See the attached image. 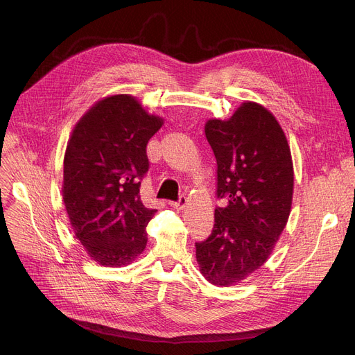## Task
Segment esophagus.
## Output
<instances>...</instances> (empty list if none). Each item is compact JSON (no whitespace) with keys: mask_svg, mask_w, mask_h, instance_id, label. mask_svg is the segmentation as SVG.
<instances>
[{"mask_svg":"<svg viewBox=\"0 0 355 355\" xmlns=\"http://www.w3.org/2000/svg\"><path fill=\"white\" fill-rule=\"evenodd\" d=\"M187 204H188V198L185 195H181L178 198V200H175V202H170V205L175 209H182V208H185Z\"/></svg>","mask_w":355,"mask_h":355,"instance_id":"obj_1","label":"esophagus"}]
</instances>
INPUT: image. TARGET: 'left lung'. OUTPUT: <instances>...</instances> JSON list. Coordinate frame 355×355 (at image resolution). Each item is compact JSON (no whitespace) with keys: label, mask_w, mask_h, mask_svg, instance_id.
<instances>
[{"label":"left lung","mask_w":355,"mask_h":355,"mask_svg":"<svg viewBox=\"0 0 355 355\" xmlns=\"http://www.w3.org/2000/svg\"><path fill=\"white\" fill-rule=\"evenodd\" d=\"M205 136L216 159L211 236L195 243L199 270L214 285L236 284L259 270L281 236L292 205L291 148L275 116L244 103L227 121L211 119Z\"/></svg>","instance_id":"left-lung-1"}]
</instances>
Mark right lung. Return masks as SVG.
I'll use <instances>...</instances> for the list:
<instances>
[{"mask_svg": "<svg viewBox=\"0 0 355 355\" xmlns=\"http://www.w3.org/2000/svg\"><path fill=\"white\" fill-rule=\"evenodd\" d=\"M163 125L136 98L107 96L76 125L64 155L63 199L76 237L101 266L122 267L147 244L156 214L143 205L146 146Z\"/></svg>", "mask_w": 355, "mask_h": 355, "instance_id": "right-lung-1", "label": "right lung"}]
</instances>
